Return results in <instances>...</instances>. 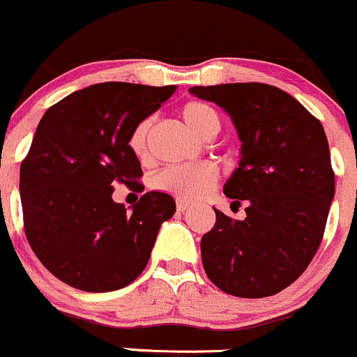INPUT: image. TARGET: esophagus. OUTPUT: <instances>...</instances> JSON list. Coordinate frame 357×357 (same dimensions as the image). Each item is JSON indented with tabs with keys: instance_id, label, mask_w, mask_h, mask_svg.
<instances>
[{
	"instance_id": "1",
	"label": "esophagus",
	"mask_w": 357,
	"mask_h": 357,
	"mask_svg": "<svg viewBox=\"0 0 357 357\" xmlns=\"http://www.w3.org/2000/svg\"><path fill=\"white\" fill-rule=\"evenodd\" d=\"M176 207H178L179 212H185V211H188L190 204H188V202H186V200H178V204H176Z\"/></svg>"
}]
</instances>
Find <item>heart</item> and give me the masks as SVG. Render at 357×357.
I'll use <instances>...</instances> for the list:
<instances>
[{
  "mask_svg": "<svg viewBox=\"0 0 357 357\" xmlns=\"http://www.w3.org/2000/svg\"><path fill=\"white\" fill-rule=\"evenodd\" d=\"M181 117L193 132L205 138L219 131V115L204 102H188L181 109ZM150 119L139 122L129 136V149L136 157H145L146 139L150 132ZM218 179V171L211 164H181L171 165L160 171L153 179V186L160 192L172 193L179 199L193 200L205 195Z\"/></svg>",
  "mask_w": 357,
  "mask_h": 357,
  "instance_id": "1",
  "label": "heart"
}]
</instances>
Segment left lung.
Returning a JSON list of instances; mask_svg holds the SVG:
<instances>
[{"instance_id": "left-lung-1", "label": "left lung", "mask_w": 357, "mask_h": 357, "mask_svg": "<svg viewBox=\"0 0 357 357\" xmlns=\"http://www.w3.org/2000/svg\"><path fill=\"white\" fill-rule=\"evenodd\" d=\"M190 93L231 117L242 150L225 195L248 205L243 221L214 208V228L200 242L205 273L235 297L278 294L305 271L325 233L335 195L325 129L276 86L233 82Z\"/></svg>"}]
</instances>
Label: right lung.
Segmentation results:
<instances>
[{
    "mask_svg": "<svg viewBox=\"0 0 357 357\" xmlns=\"http://www.w3.org/2000/svg\"><path fill=\"white\" fill-rule=\"evenodd\" d=\"M176 86L102 82L50 107L20 165L24 228L32 250L60 282L112 291L149 262L176 202L149 192L131 208L112 199L115 183L142 188L132 129L171 98Z\"/></svg>",
    "mask_w": 357,
    "mask_h": 357,
    "instance_id": "right-lung-1",
    "label": "right lung"
}]
</instances>
